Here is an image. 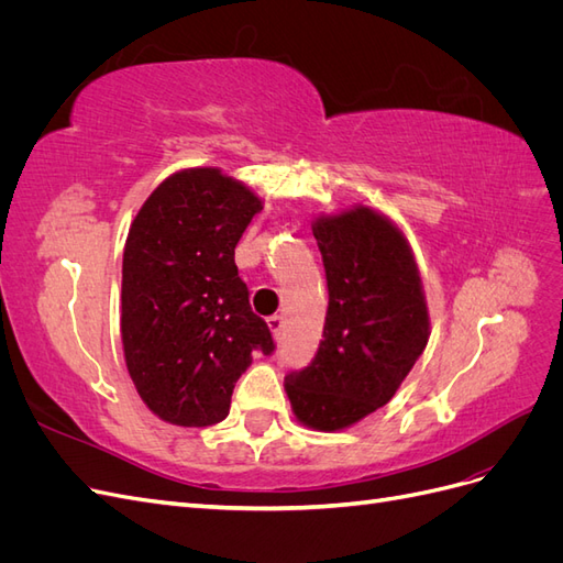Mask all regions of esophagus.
Here are the masks:
<instances>
[{
	"mask_svg": "<svg viewBox=\"0 0 563 563\" xmlns=\"http://www.w3.org/2000/svg\"><path fill=\"white\" fill-rule=\"evenodd\" d=\"M267 327L272 331V335H275L277 340L282 338V329H284V317L282 314H272L267 317Z\"/></svg>",
	"mask_w": 563,
	"mask_h": 563,
	"instance_id": "34e87169",
	"label": "esophagus"
}]
</instances>
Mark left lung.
Masks as SVG:
<instances>
[{
    "label": "left lung",
    "mask_w": 563,
    "mask_h": 563,
    "mask_svg": "<svg viewBox=\"0 0 563 563\" xmlns=\"http://www.w3.org/2000/svg\"><path fill=\"white\" fill-rule=\"evenodd\" d=\"M329 284L323 340L284 378L305 428L338 432L385 406L430 340L420 269L404 230L356 203L312 223Z\"/></svg>",
    "instance_id": "left-lung-1"
}]
</instances>
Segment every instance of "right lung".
Returning a JSON list of instances; mask_svg holds the SVG:
<instances>
[{"label": "right lung", "instance_id": "obj_1", "mask_svg": "<svg viewBox=\"0 0 563 563\" xmlns=\"http://www.w3.org/2000/svg\"><path fill=\"white\" fill-rule=\"evenodd\" d=\"M261 209L242 180L195 166L164 178L133 218L122 345L135 389L164 422H220L253 352L275 350L234 265V246Z\"/></svg>", "mask_w": 563, "mask_h": 563}]
</instances>
